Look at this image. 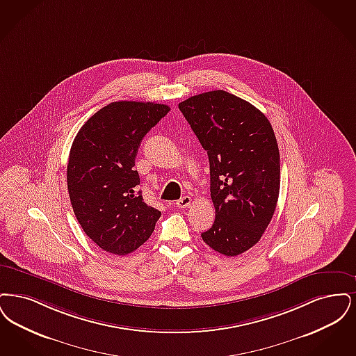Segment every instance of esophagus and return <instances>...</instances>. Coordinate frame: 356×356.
I'll list each match as a JSON object with an SVG mask.
<instances>
[{
    "instance_id": "esophagus-1",
    "label": "esophagus",
    "mask_w": 356,
    "mask_h": 356,
    "mask_svg": "<svg viewBox=\"0 0 356 356\" xmlns=\"http://www.w3.org/2000/svg\"><path fill=\"white\" fill-rule=\"evenodd\" d=\"M175 204H177L178 209H186V207H188L191 204V198L190 197H184V198L178 200Z\"/></svg>"
}]
</instances>
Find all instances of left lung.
Wrapping results in <instances>:
<instances>
[{
  "label": "left lung",
  "instance_id": "obj_1",
  "mask_svg": "<svg viewBox=\"0 0 356 356\" xmlns=\"http://www.w3.org/2000/svg\"><path fill=\"white\" fill-rule=\"evenodd\" d=\"M178 108L209 155L216 220L202 239L236 257L259 242L277 207L280 163L273 126L261 110L225 90L190 97Z\"/></svg>",
  "mask_w": 356,
  "mask_h": 356
}]
</instances>
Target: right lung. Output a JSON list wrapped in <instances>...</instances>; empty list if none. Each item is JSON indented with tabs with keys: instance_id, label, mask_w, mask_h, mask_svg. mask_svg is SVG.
Wrapping results in <instances>:
<instances>
[{
	"instance_id": "add662e5",
	"label": "right lung",
	"mask_w": 356,
	"mask_h": 356,
	"mask_svg": "<svg viewBox=\"0 0 356 356\" xmlns=\"http://www.w3.org/2000/svg\"><path fill=\"white\" fill-rule=\"evenodd\" d=\"M170 108L154 102L118 101L98 110L73 140L67 190L73 211L97 246L127 255L154 232L161 211L143 202L136 156L142 138Z\"/></svg>"
}]
</instances>
